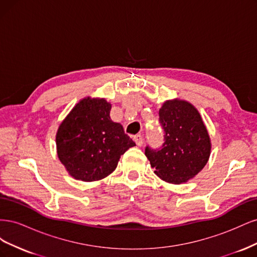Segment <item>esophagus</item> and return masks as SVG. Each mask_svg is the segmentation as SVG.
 Here are the masks:
<instances>
[{
    "label": "esophagus",
    "mask_w": 257,
    "mask_h": 257,
    "mask_svg": "<svg viewBox=\"0 0 257 257\" xmlns=\"http://www.w3.org/2000/svg\"><path fill=\"white\" fill-rule=\"evenodd\" d=\"M134 141H135V143H136L137 146H142V145L144 144V138H143V136H142L141 134L135 135V136H134Z\"/></svg>",
    "instance_id": "esophagus-1"
}]
</instances>
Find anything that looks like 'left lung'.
I'll return each instance as SVG.
<instances>
[{"instance_id":"8db88e82","label":"left lung","mask_w":257,"mask_h":257,"mask_svg":"<svg viewBox=\"0 0 257 257\" xmlns=\"http://www.w3.org/2000/svg\"><path fill=\"white\" fill-rule=\"evenodd\" d=\"M159 115L164 144L159 149L146 147V157L162 180L188 182L205 167L211 152L205 123L195 107L178 98L166 100Z\"/></svg>"}]
</instances>
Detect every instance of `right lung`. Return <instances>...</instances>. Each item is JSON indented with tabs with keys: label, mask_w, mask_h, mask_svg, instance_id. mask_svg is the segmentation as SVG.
<instances>
[{
	"label": "right lung",
	"mask_w": 257,
	"mask_h": 257,
	"mask_svg": "<svg viewBox=\"0 0 257 257\" xmlns=\"http://www.w3.org/2000/svg\"><path fill=\"white\" fill-rule=\"evenodd\" d=\"M105 98H82L57 132L59 160L77 180L97 181L116 168L121 155L136 146L120 123L110 119Z\"/></svg>",
	"instance_id": "1"
}]
</instances>
